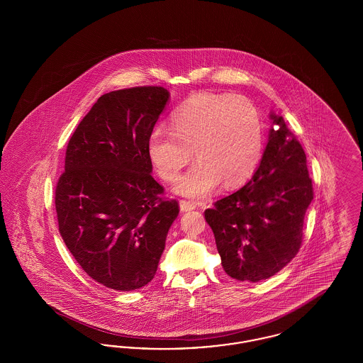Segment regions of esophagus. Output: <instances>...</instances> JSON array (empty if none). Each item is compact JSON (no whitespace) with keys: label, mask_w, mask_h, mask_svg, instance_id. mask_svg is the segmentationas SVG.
I'll list each match as a JSON object with an SVG mask.
<instances>
[{"label":"esophagus","mask_w":363,"mask_h":363,"mask_svg":"<svg viewBox=\"0 0 363 363\" xmlns=\"http://www.w3.org/2000/svg\"><path fill=\"white\" fill-rule=\"evenodd\" d=\"M179 209L182 212H188V211H193L196 209V204L193 201H188V200H181L179 201Z\"/></svg>","instance_id":"1"}]
</instances>
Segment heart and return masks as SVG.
Wrapping results in <instances>:
<instances>
[{
	"mask_svg": "<svg viewBox=\"0 0 363 363\" xmlns=\"http://www.w3.org/2000/svg\"><path fill=\"white\" fill-rule=\"evenodd\" d=\"M172 132L155 129L148 138V156L159 177L173 182L189 163H197L181 177L174 191L206 199L220 184L237 188L259 167L264 150L259 111L243 96L200 92L174 110Z\"/></svg>",
	"mask_w": 363,
	"mask_h": 363,
	"instance_id": "heart-1",
	"label": "heart"
}]
</instances>
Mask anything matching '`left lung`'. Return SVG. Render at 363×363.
<instances>
[{
	"label": "left lung",
	"mask_w": 363,
	"mask_h": 363,
	"mask_svg": "<svg viewBox=\"0 0 363 363\" xmlns=\"http://www.w3.org/2000/svg\"><path fill=\"white\" fill-rule=\"evenodd\" d=\"M271 120L268 144L252 179L204 212L225 274L241 281L274 277L296 256L313 200L301 143L283 117L271 114Z\"/></svg>",
	"instance_id": "obj_1"
}]
</instances>
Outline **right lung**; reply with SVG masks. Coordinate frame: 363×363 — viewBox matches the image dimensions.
<instances>
[{"label":"right lung","mask_w":363,"mask_h":363,"mask_svg":"<svg viewBox=\"0 0 363 363\" xmlns=\"http://www.w3.org/2000/svg\"><path fill=\"white\" fill-rule=\"evenodd\" d=\"M163 86L102 95L77 125L55 186L61 237L88 277L117 291L148 284L179 207L151 175L148 138L169 101Z\"/></svg>","instance_id":"right-lung-1"}]
</instances>
